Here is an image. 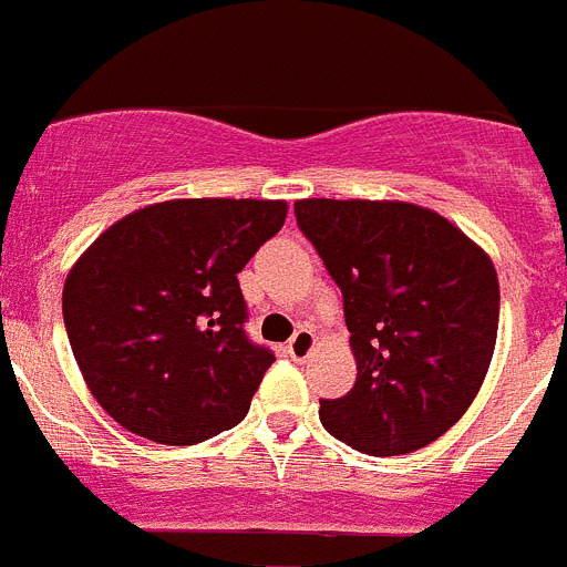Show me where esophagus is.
<instances>
[{"instance_id":"obj_1","label":"esophagus","mask_w":567,"mask_h":567,"mask_svg":"<svg viewBox=\"0 0 567 567\" xmlns=\"http://www.w3.org/2000/svg\"><path fill=\"white\" fill-rule=\"evenodd\" d=\"M315 349V332L307 327H300L298 332L292 334V340H289V354H292L295 360H307L309 354H312Z\"/></svg>"}]
</instances>
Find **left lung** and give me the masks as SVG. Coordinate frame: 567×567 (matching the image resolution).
Masks as SVG:
<instances>
[{"label": "left lung", "mask_w": 567, "mask_h": 567, "mask_svg": "<svg viewBox=\"0 0 567 567\" xmlns=\"http://www.w3.org/2000/svg\"><path fill=\"white\" fill-rule=\"evenodd\" d=\"M295 215L343 292L358 363L352 392L320 400V423L372 457L443 437L477 398L497 343L491 258L417 204L303 198Z\"/></svg>", "instance_id": "1"}]
</instances>
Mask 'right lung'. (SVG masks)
Listing matches in <instances>:
<instances>
[{
    "label": "right lung",
    "mask_w": 567,
    "mask_h": 567,
    "mask_svg": "<svg viewBox=\"0 0 567 567\" xmlns=\"http://www.w3.org/2000/svg\"><path fill=\"white\" fill-rule=\"evenodd\" d=\"M287 202L178 198L104 229L68 272L64 329L82 378L127 432L195 445L247 417L275 354L247 338L238 272Z\"/></svg>",
    "instance_id": "obj_1"
}]
</instances>
